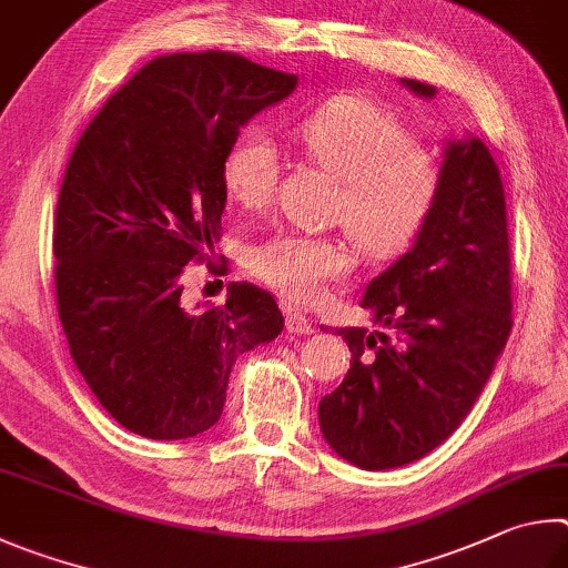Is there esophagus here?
I'll return each instance as SVG.
<instances>
[{
	"mask_svg": "<svg viewBox=\"0 0 568 568\" xmlns=\"http://www.w3.org/2000/svg\"><path fill=\"white\" fill-rule=\"evenodd\" d=\"M286 329H290L292 334H312L314 326L302 312L286 310Z\"/></svg>",
	"mask_w": 568,
	"mask_h": 568,
	"instance_id": "1",
	"label": "esophagus"
}]
</instances>
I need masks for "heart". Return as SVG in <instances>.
Masks as SVG:
<instances>
[{
    "instance_id": "b5f03b06",
    "label": "heart",
    "mask_w": 568,
    "mask_h": 568,
    "mask_svg": "<svg viewBox=\"0 0 568 568\" xmlns=\"http://www.w3.org/2000/svg\"><path fill=\"white\" fill-rule=\"evenodd\" d=\"M296 136L316 164L342 179L334 219L374 258H394L429 226L446 184L439 154L416 129L369 97L339 94L306 114ZM282 152L262 126L239 132L222 159V184L242 209L272 202ZM248 268L282 296L314 304L352 274L354 252L339 236L282 232L248 252Z\"/></svg>"
}]
</instances>
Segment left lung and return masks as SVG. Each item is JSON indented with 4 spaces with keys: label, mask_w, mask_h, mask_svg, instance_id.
<instances>
[{
    "label": "left lung",
    "mask_w": 568,
    "mask_h": 568,
    "mask_svg": "<svg viewBox=\"0 0 568 568\" xmlns=\"http://www.w3.org/2000/svg\"><path fill=\"white\" fill-rule=\"evenodd\" d=\"M404 84L426 99L436 94L414 79ZM444 166V194L429 226L362 300L394 336L339 329L352 369L320 402V426L326 444L359 469H396L449 439L511 332L499 166L476 136L446 144Z\"/></svg>",
    "instance_id": "1"
}]
</instances>
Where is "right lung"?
<instances>
[{"mask_svg": "<svg viewBox=\"0 0 568 568\" xmlns=\"http://www.w3.org/2000/svg\"><path fill=\"white\" fill-rule=\"evenodd\" d=\"M296 82L234 52L156 57L69 156L54 216L59 320L89 389L129 432L156 442L206 432L236 356L284 329L274 296L246 282L222 306L186 310L182 276L212 262L226 146Z\"/></svg>", "mask_w": 568, "mask_h": 568, "instance_id": "add662e5", "label": "right lung"}]
</instances>
